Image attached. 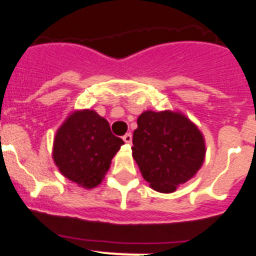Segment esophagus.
Returning a JSON list of instances; mask_svg holds the SVG:
<instances>
[{
    "label": "esophagus",
    "mask_w": 256,
    "mask_h": 256,
    "mask_svg": "<svg viewBox=\"0 0 256 256\" xmlns=\"http://www.w3.org/2000/svg\"><path fill=\"white\" fill-rule=\"evenodd\" d=\"M122 139H124V142H126V144H131V142H132V135H131L130 132H128V134H125V135H124Z\"/></svg>",
    "instance_id": "34e87169"
}]
</instances>
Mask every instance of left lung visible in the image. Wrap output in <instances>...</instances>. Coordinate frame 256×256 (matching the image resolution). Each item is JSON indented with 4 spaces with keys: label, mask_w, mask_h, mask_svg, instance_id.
<instances>
[{
    "label": "left lung",
    "mask_w": 256,
    "mask_h": 256,
    "mask_svg": "<svg viewBox=\"0 0 256 256\" xmlns=\"http://www.w3.org/2000/svg\"><path fill=\"white\" fill-rule=\"evenodd\" d=\"M132 156L154 190L172 192L202 164L206 145L190 120L180 114L146 111L138 118Z\"/></svg>",
    "instance_id": "8db88e82"
}]
</instances>
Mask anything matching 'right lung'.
Here are the masks:
<instances>
[{"label": "right lung", "mask_w": 256, "mask_h": 256, "mask_svg": "<svg viewBox=\"0 0 256 256\" xmlns=\"http://www.w3.org/2000/svg\"><path fill=\"white\" fill-rule=\"evenodd\" d=\"M122 139L114 136L107 120L94 111L71 114L54 138V160L61 174L82 188L102 182Z\"/></svg>", "instance_id": "right-lung-1"}]
</instances>
